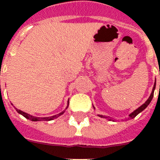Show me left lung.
<instances>
[{
  "label": "left lung",
  "mask_w": 160,
  "mask_h": 160,
  "mask_svg": "<svg viewBox=\"0 0 160 160\" xmlns=\"http://www.w3.org/2000/svg\"><path fill=\"white\" fill-rule=\"evenodd\" d=\"M155 85H156V82H155V85H154L153 90H152V94H151V95H150L149 98H148V99L147 100L146 102L143 103V104H142V105L141 106V107H138V109H136V110H135V111H134V112H132V113H131V114H130V115H129V116H130V118H135V117L136 116V115H138V114H139V113L142 112V111H143L144 109L146 108V107H148V105H149L150 102H151V101H152V98H153V96H154V90H155ZM98 116H99V117H102V118L103 115H98Z\"/></svg>",
  "instance_id": "1"
}]
</instances>
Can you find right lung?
I'll use <instances>...</instances> for the list:
<instances>
[{
	"label": "right lung",
	"mask_w": 160,
	"mask_h": 160,
	"mask_svg": "<svg viewBox=\"0 0 160 160\" xmlns=\"http://www.w3.org/2000/svg\"><path fill=\"white\" fill-rule=\"evenodd\" d=\"M68 102H69V101H68ZM67 107H66V109H67ZM16 110H17V111L19 113V114H21L22 115H23L25 118H28V119L31 120V121H49V120H53V119H54V118H58V116H60V115H62V114L65 111H62V112L60 113V114H57V115H53V116H51V117H46V118H38V117H33V116H32V115H30V114H26V113L23 112V111H20V110H18V109H16Z\"/></svg>",
	"instance_id": "right-lung-1"
}]
</instances>
